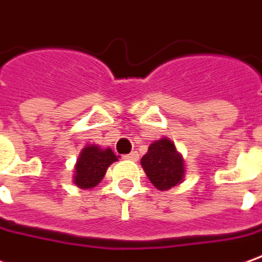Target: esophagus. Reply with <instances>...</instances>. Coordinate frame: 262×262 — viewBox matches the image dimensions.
I'll return each mask as SVG.
<instances>
[{
	"label": "esophagus",
	"instance_id": "obj_1",
	"mask_svg": "<svg viewBox=\"0 0 262 262\" xmlns=\"http://www.w3.org/2000/svg\"><path fill=\"white\" fill-rule=\"evenodd\" d=\"M125 159H127V160H135V162H136L137 159H139V155H137V151H132L130 155H126Z\"/></svg>",
	"mask_w": 262,
	"mask_h": 262
}]
</instances>
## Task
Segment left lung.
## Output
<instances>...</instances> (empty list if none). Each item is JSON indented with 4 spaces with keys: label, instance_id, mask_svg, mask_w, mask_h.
<instances>
[{
    "label": "left lung",
    "instance_id": "left-lung-1",
    "mask_svg": "<svg viewBox=\"0 0 262 262\" xmlns=\"http://www.w3.org/2000/svg\"><path fill=\"white\" fill-rule=\"evenodd\" d=\"M140 164L150 183L160 191L179 186L186 176L184 159L169 137H162L150 144Z\"/></svg>",
    "mask_w": 262,
    "mask_h": 262
}]
</instances>
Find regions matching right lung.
Masks as SVG:
<instances>
[{
  "label": "right lung",
  "mask_w": 262,
  "mask_h": 262,
  "mask_svg": "<svg viewBox=\"0 0 262 262\" xmlns=\"http://www.w3.org/2000/svg\"><path fill=\"white\" fill-rule=\"evenodd\" d=\"M115 162H118V156H115L111 147L102 149L96 144H86L75 164L74 183L76 187L82 190L96 187L105 177L107 167Z\"/></svg>",
  "instance_id": "add662e5"
}]
</instances>
